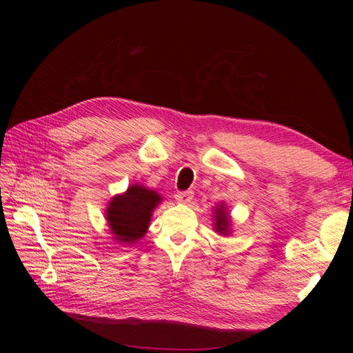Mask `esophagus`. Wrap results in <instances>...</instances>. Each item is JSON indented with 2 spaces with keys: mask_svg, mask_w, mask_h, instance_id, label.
<instances>
[{
  "mask_svg": "<svg viewBox=\"0 0 353 353\" xmlns=\"http://www.w3.org/2000/svg\"><path fill=\"white\" fill-rule=\"evenodd\" d=\"M175 200L185 205V203H190L193 200V191H179V193L175 194Z\"/></svg>",
  "mask_w": 353,
  "mask_h": 353,
  "instance_id": "1",
  "label": "esophagus"
}]
</instances>
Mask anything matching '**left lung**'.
<instances>
[{
  "label": "left lung",
  "instance_id": "8db88e82",
  "mask_svg": "<svg viewBox=\"0 0 353 353\" xmlns=\"http://www.w3.org/2000/svg\"><path fill=\"white\" fill-rule=\"evenodd\" d=\"M213 218H215V222H213V228H215V231L218 234H222V236H228L231 228V219L227 208L223 205H218L215 208V213H213Z\"/></svg>",
  "mask_w": 353,
  "mask_h": 353
}]
</instances>
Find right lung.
<instances>
[{"label":"right lung","mask_w":353,"mask_h":353,"mask_svg":"<svg viewBox=\"0 0 353 353\" xmlns=\"http://www.w3.org/2000/svg\"><path fill=\"white\" fill-rule=\"evenodd\" d=\"M160 201L162 197L156 191L138 184L131 185L123 194L114 196L105 210V219L114 240L132 244L144 237L153 210Z\"/></svg>","instance_id":"1"}]
</instances>
